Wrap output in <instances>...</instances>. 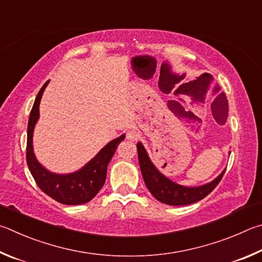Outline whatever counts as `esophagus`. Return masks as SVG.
I'll return each mask as SVG.
<instances>
[{
  "instance_id": "esophagus-1",
  "label": "esophagus",
  "mask_w": 262,
  "mask_h": 262,
  "mask_svg": "<svg viewBox=\"0 0 262 262\" xmlns=\"http://www.w3.org/2000/svg\"><path fill=\"white\" fill-rule=\"evenodd\" d=\"M126 137H127V139L136 141L140 138V134H139V131H137V130H130L127 132Z\"/></svg>"
}]
</instances>
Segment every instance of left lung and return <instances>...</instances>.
Masks as SVG:
<instances>
[{
	"label": "left lung",
	"instance_id": "8db88e82",
	"mask_svg": "<svg viewBox=\"0 0 262 262\" xmlns=\"http://www.w3.org/2000/svg\"><path fill=\"white\" fill-rule=\"evenodd\" d=\"M138 149V159L139 166L145 184L147 186L150 193L153 194L155 199H158L161 203L171 206H183L196 203L205 196H207L215 187L217 186L220 181L222 180L224 171L220 175L216 180L208 183V184L198 186V187H186L178 185L176 183L168 180L166 176H163L154 164L150 162L147 155V152L144 148V146L140 143L137 144Z\"/></svg>",
	"mask_w": 262,
	"mask_h": 262
}]
</instances>
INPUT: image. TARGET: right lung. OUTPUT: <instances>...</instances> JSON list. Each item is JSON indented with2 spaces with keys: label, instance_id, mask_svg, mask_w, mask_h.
Masks as SVG:
<instances>
[{
  "label": "right lung",
  "instance_id": "1",
  "mask_svg": "<svg viewBox=\"0 0 262 262\" xmlns=\"http://www.w3.org/2000/svg\"><path fill=\"white\" fill-rule=\"evenodd\" d=\"M48 81L41 87L36 95L33 107H32L29 125H27V145H26V161L34 181L41 190L50 198L63 205H81L91 201L98 194L105 182L107 167L113 159L117 146L124 140L125 136L110 141L108 145L100 150L86 166L76 172L68 175H56L41 166L36 161L32 146V137L36 121L39 118V104L41 96L47 86Z\"/></svg>",
  "mask_w": 262,
  "mask_h": 262
}]
</instances>
